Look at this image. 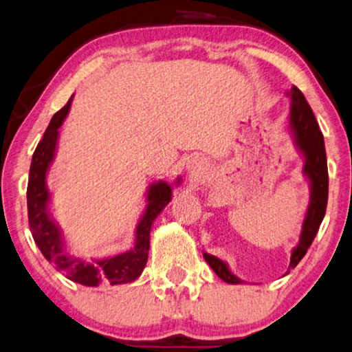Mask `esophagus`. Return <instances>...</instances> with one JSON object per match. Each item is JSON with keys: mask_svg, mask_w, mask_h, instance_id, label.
<instances>
[{"mask_svg": "<svg viewBox=\"0 0 352 352\" xmlns=\"http://www.w3.org/2000/svg\"><path fill=\"white\" fill-rule=\"evenodd\" d=\"M188 170H190V174L191 175H199L201 172H202V164L201 162H190V164H188Z\"/></svg>", "mask_w": 352, "mask_h": 352, "instance_id": "1", "label": "esophagus"}]
</instances>
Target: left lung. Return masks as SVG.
Here are the masks:
<instances>
[{
	"instance_id": "1",
	"label": "left lung",
	"mask_w": 352,
	"mask_h": 352,
	"mask_svg": "<svg viewBox=\"0 0 352 352\" xmlns=\"http://www.w3.org/2000/svg\"><path fill=\"white\" fill-rule=\"evenodd\" d=\"M287 96L290 97L289 131L294 137L296 150L303 156V175L309 182V204L308 209H306L303 225H301L300 241L294 247L290 255V265L289 270H287V273H290V270H294L306 255L324 220L327 197H329V170H327L324 135L319 131L318 121H316L309 103L306 102L300 89L295 86L287 92ZM202 255H204V260L221 280L228 282V284H244V280L231 273L226 261L215 255L207 254V252Z\"/></svg>"
}]
</instances>
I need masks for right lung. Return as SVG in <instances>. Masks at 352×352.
Here are the masks:
<instances>
[{
    "mask_svg": "<svg viewBox=\"0 0 352 352\" xmlns=\"http://www.w3.org/2000/svg\"><path fill=\"white\" fill-rule=\"evenodd\" d=\"M72 102L73 96L67 102V105L52 116L43 140L38 143L36 150L33 153L27 186L30 230H32L33 239L44 258L52 263L54 268L60 271L67 279L87 287H97L102 282H108L111 285L127 284V282L135 280L145 268L148 250H150L151 226L155 223L156 217L172 201V190L174 186L180 185L182 178L177 177L172 185L166 180H160L153 182L148 186L145 197L146 206L137 223L132 249L113 256H105V258L91 260L79 258V256L70 254L62 228L52 219L51 207H49L51 191L47 188V172L56 157L58 129L70 111Z\"/></svg>",
    "mask_w": 352,
    "mask_h": 352,
    "instance_id": "1",
    "label": "right lung"
}]
</instances>
